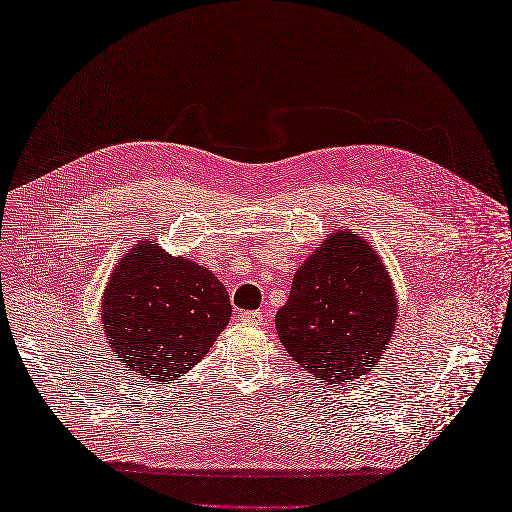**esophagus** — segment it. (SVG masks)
<instances>
[{
  "instance_id": "esophagus-1",
  "label": "esophagus",
  "mask_w": 512,
  "mask_h": 512,
  "mask_svg": "<svg viewBox=\"0 0 512 512\" xmlns=\"http://www.w3.org/2000/svg\"><path fill=\"white\" fill-rule=\"evenodd\" d=\"M239 318L247 324H262V312H243Z\"/></svg>"
}]
</instances>
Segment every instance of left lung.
I'll list each match as a JSON object with an SVG mask.
<instances>
[{"mask_svg":"<svg viewBox=\"0 0 512 512\" xmlns=\"http://www.w3.org/2000/svg\"><path fill=\"white\" fill-rule=\"evenodd\" d=\"M395 320V288L384 262L365 239L337 230L294 273L275 329L305 371L342 386L378 365Z\"/></svg>","mask_w":512,"mask_h":512,"instance_id":"1","label":"left lung"}]
</instances>
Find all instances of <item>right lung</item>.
I'll list each match as a JSON object with an SVG mask.
<instances>
[{"label":"right lung","mask_w":512,"mask_h":512,"mask_svg":"<svg viewBox=\"0 0 512 512\" xmlns=\"http://www.w3.org/2000/svg\"><path fill=\"white\" fill-rule=\"evenodd\" d=\"M230 312L224 284L207 267L145 239L111 273L102 329L130 376L168 384L203 359Z\"/></svg>","instance_id":"add662e5"}]
</instances>
